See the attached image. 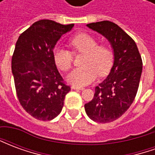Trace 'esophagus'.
I'll return each instance as SVG.
<instances>
[{"mask_svg":"<svg viewBox=\"0 0 155 155\" xmlns=\"http://www.w3.org/2000/svg\"><path fill=\"white\" fill-rule=\"evenodd\" d=\"M72 89H73V90H76V91H83V90H84V88H80V87H76V86H74V85H73V86H72Z\"/></svg>","mask_w":155,"mask_h":155,"instance_id":"obj_1","label":"esophagus"}]
</instances>
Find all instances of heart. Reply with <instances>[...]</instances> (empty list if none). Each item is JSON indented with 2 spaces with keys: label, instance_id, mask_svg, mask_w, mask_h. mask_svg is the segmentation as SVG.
<instances>
[{
  "label": "heart",
  "instance_id": "1",
  "mask_svg": "<svg viewBox=\"0 0 155 155\" xmlns=\"http://www.w3.org/2000/svg\"><path fill=\"white\" fill-rule=\"evenodd\" d=\"M74 53H83L81 67L74 69L67 75V81L76 87H83L104 75L110 71L113 62V51L107 44H97V40L89 33H80L70 40ZM56 66L63 71L71 67L72 54L65 49L56 47L53 52Z\"/></svg>",
  "mask_w": 155,
  "mask_h": 155
}]
</instances>
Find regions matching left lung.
<instances>
[{
  "mask_svg": "<svg viewBox=\"0 0 155 155\" xmlns=\"http://www.w3.org/2000/svg\"><path fill=\"white\" fill-rule=\"evenodd\" d=\"M86 26L107 39L114 53L110 74L95 87L93 100L84 104L90 119L109 123L124 114L133 103L143 69L142 59L133 39L114 22H94Z\"/></svg>",
  "mask_w": 155,
  "mask_h": 155,
  "instance_id": "1",
  "label": "left lung"
}]
</instances>
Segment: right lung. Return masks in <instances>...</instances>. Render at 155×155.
I'll return each mask as SVG.
<instances>
[{
	"label": "right lung",
	"mask_w": 155,
	"mask_h": 155,
	"mask_svg": "<svg viewBox=\"0 0 155 155\" xmlns=\"http://www.w3.org/2000/svg\"><path fill=\"white\" fill-rule=\"evenodd\" d=\"M73 27L74 24L41 20L16 41L12 71L17 97L24 110L39 120H51L57 116L71 91L58 71L53 52L61 36Z\"/></svg>",
	"instance_id": "1"
}]
</instances>
